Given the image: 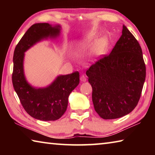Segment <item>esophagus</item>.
<instances>
[{
  "label": "esophagus",
  "instance_id": "34e87169",
  "mask_svg": "<svg viewBox=\"0 0 155 155\" xmlns=\"http://www.w3.org/2000/svg\"><path fill=\"white\" fill-rule=\"evenodd\" d=\"M80 80H81V82H85V81H87V77H86L85 76L82 75L80 78Z\"/></svg>",
  "mask_w": 155,
  "mask_h": 155
}]
</instances>
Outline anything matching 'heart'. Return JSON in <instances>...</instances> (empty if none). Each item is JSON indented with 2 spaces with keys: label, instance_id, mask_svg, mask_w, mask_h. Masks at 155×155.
Returning <instances> with one entry per match:
<instances>
[{
  "label": "heart",
  "instance_id": "b5f03b06",
  "mask_svg": "<svg viewBox=\"0 0 155 155\" xmlns=\"http://www.w3.org/2000/svg\"><path fill=\"white\" fill-rule=\"evenodd\" d=\"M96 35L94 34H90L87 38H85V41L87 44H91L95 40ZM107 46V40L105 38H101L98 40L93 46L92 49H91V53L95 54V55H98L101 54L102 52L104 51V50Z\"/></svg>",
  "mask_w": 155,
  "mask_h": 155
}]
</instances>
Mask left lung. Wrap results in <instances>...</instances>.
<instances>
[{
    "label": "left lung",
    "instance_id": "8db88e82",
    "mask_svg": "<svg viewBox=\"0 0 155 155\" xmlns=\"http://www.w3.org/2000/svg\"><path fill=\"white\" fill-rule=\"evenodd\" d=\"M92 87L94 109L104 120L127 115L137 106L146 78L140 44L123 25L122 34L111 53L86 71Z\"/></svg>",
    "mask_w": 155,
    "mask_h": 155
}]
</instances>
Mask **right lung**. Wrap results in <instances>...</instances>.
<instances>
[{
    "label": "right lung",
    "instance_id": "1",
    "mask_svg": "<svg viewBox=\"0 0 155 155\" xmlns=\"http://www.w3.org/2000/svg\"><path fill=\"white\" fill-rule=\"evenodd\" d=\"M60 31L61 26L59 25L34 24L15 46L13 57L12 83L20 103L31 117L43 121H54L64 114L68 97L79 83V73L77 71L70 74L59 75L46 87H33L27 82L25 76V52L38 41L48 38H57Z\"/></svg>",
    "mask_w": 155,
    "mask_h": 155
}]
</instances>
